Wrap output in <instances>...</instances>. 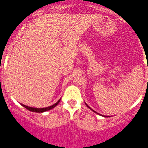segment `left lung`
I'll return each instance as SVG.
<instances>
[{
    "label": "left lung",
    "instance_id": "obj_1",
    "mask_svg": "<svg viewBox=\"0 0 148 148\" xmlns=\"http://www.w3.org/2000/svg\"><path fill=\"white\" fill-rule=\"evenodd\" d=\"M86 106H87V105H86ZM88 107H89V106H88ZM89 108H90L91 110H92V108H90V107H89ZM92 111H93V110H92Z\"/></svg>",
    "mask_w": 148,
    "mask_h": 148
}]
</instances>
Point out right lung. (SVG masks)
Instances as JSON below:
<instances>
[{"label":"right lung","instance_id":"add662e5","mask_svg":"<svg viewBox=\"0 0 148 148\" xmlns=\"http://www.w3.org/2000/svg\"><path fill=\"white\" fill-rule=\"evenodd\" d=\"M61 100H59L58 102L56 103L55 104H53V105L51 106H48V107H46V108H32V107H28L27 106L25 105H23V104H22V106H23L25 107L26 109H28V110L31 111V112H46V111H48V110H51V109H52L53 108H54L55 106H56V105H57L58 103H59V102H60Z\"/></svg>","mask_w":148,"mask_h":148}]
</instances>
